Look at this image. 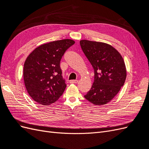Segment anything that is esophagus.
Returning <instances> with one entry per match:
<instances>
[{
  "label": "esophagus",
  "mask_w": 149,
  "mask_h": 149,
  "mask_svg": "<svg viewBox=\"0 0 149 149\" xmlns=\"http://www.w3.org/2000/svg\"><path fill=\"white\" fill-rule=\"evenodd\" d=\"M78 81V80H70V83L71 84H75V83H77Z\"/></svg>",
  "instance_id": "1"
}]
</instances>
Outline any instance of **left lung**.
Segmentation results:
<instances>
[{"mask_svg":"<svg viewBox=\"0 0 149 149\" xmlns=\"http://www.w3.org/2000/svg\"><path fill=\"white\" fill-rule=\"evenodd\" d=\"M79 43L94 71V83L84 97L96 106L106 104L124 84L127 71L123 58L107 43L87 40Z\"/></svg>","mask_w":149,"mask_h":149,"instance_id":"8db88e82","label":"left lung"}]
</instances>
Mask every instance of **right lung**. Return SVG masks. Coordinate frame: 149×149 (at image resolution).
Masks as SVG:
<instances>
[{"mask_svg": "<svg viewBox=\"0 0 149 149\" xmlns=\"http://www.w3.org/2000/svg\"><path fill=\"white\" fill-rule=\"evenodd\" d=\"M75 43L64 39L45 43L26 58L24 80L26 91L37 102L48 106L57 101L66 87L62 77L60 61L66 49Z\"/></svg>", "mask_w": 149, "mask_h": 149, "instance_id": "1", "label": "right lung"}]
</instances>
